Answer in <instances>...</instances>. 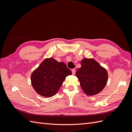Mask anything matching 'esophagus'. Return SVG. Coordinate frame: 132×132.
<instances>
[{
    "label": "esophagus",
    "mask_w": 132,
    "mask_h": 132,
    "mask_svg": "<svg viewBox=\"0 0 132 132\" xmlns=\"http://www.w3.org/2000/svg\"><path fill=\"white\" fill-rule=\"evenodd\" d=\"M71 71H72V74H73V75H74V74H75V71H76L75 69H73L72 70H71Z\"/></svg>",
    "instance_id": "34e87169"
}]
</instances>
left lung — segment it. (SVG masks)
I'll use <instances>...</instances> for the list:
<instances>
[{"label": "left lung", "instance_id": "obj_1", "mask_svg": "<svg viewBox=\"0 0 132 132\" xmlns=\"http://www.w3.org/2000/svg\"><path fill=\"white\" fill-rule=\"evenodd\" d=\"M81 65L76 75L82 90L89 96L99 93L106 85L108 79L107 70L93 59H83Z\"/></svg>", "mask_w": 132, "mask_h": 132}]
</instances>
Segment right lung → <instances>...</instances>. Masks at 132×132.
Segmentation results:
<instances>
[{
	"instance_id": "1",
	"label": "right lung",
	"mask_w": 132,
	"mask_h": 132,
	"mask_svg": "<svg viewBox=\"0 0 132 132\" xmlns=\"http://www.w3.org/2000/svg\"><path fill=\"white\" fill-rule=\"evenodd\" d=\"M71 74L64 63L58 62L53 58H48L32 74L31 84L39 95L50 97L57 93L66 77Z\"/></svg>"
}]
</instances>
